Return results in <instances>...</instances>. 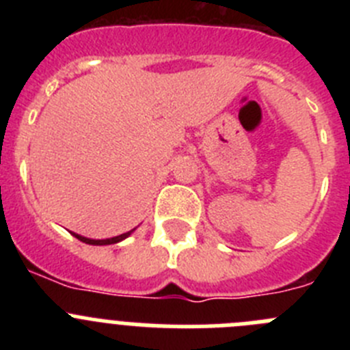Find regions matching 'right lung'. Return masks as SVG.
I'll return each instance as SVG.
<instances>
[{
  "label": "right lung",
  "instance_id": "1",
  "mask_svg": "<svg viewBox=\"0 0 350 350\" xmlns=\"http://www.w3.org/2000/svg\"><path fill=\"white\" fill-rule=\"evenodd\" d=\"M133 231H135V230L128 231V233H122V234H119V237L107 238V240H91V238L80 237V234H77V233H71V234H73V237H75V238H79L80 242H83V243H89V245H110V243H117V242H120V240H124V238H128L129 234L133 233Z\"/></svg>",
  "mask_w": 350,
  "mask_h": 350
}]
</instances>
